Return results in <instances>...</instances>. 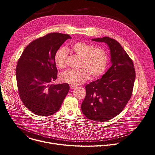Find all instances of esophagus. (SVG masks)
Returning a JSON list of instances; mask_svg holds the SVG:
<instances>
[{"mask_svg":"<svg viewBox=\"0 0 155 155\" xmlns=\"http://www.w3.org/2000/svg\"><path fill=\"white\" fill-rule=\"evenodd\" d=\"M70 88L71 89H75L77 88V86H75V85H70Z\"/></svg>","mask_w":155,"mask_h":155,"instance_id":"1","label":"esophagus"}]
</instances>
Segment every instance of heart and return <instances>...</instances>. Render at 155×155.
Segmentation results:
<instances>
[{
    "label": "heart",
    "instance_id": "heart-1",
    "mask_svg": "<svg viewBox=\"0 0 155 155\" xmlns=\"http://www.w3.org/2000/svg\"><path fill=\"white\" fill-rule=\"evenodd\" d=\"M71 51L81 58V67L79 70L68 69L60 75L62 81L80 85L90 78V74L93 77L102 75L107 67V57L104 50L100 48H93V46L83 42H78L71 46ZM67 51L61 48L55 55V62L60 68H64L66 64Z\"/></svg>",
    "mask_w": 155,
    "mask_h": 155
}]
</instances>
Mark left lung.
Masks as SVG:
<instances>
[{"label":"left lung","mask_w":155,"mask_h":155,"mask_svg":"<svg viewBox=\"0 0 155 155\" xmlns=\"http://www.w3.org/2000/svg\"><path fill=\"white\" fill-rule=\"evenodd\" d=\"M91 40L107 45L111 66L101 78L86 85V96L81 107L87 118L103 122L120 114L129 101L135 72L132 61L117 41L109 37Z\"/></svg>","instance_id":"obj_1"}]
</instances>
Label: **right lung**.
<instances>
[{"mask_svg": "<svg viewBox=\"0 0 155 155\" xmlns=\"http://www.w3.org/2000/svg\"><path fill=\"white\" fill-rule=\"evenodd\" d=\"M68 35L49 33L27 46L16 68L18 93L24 105L33 113L54 114L60 109L69 91L67 83L52 85L57 78L55 55Z\"/></svg>", "mask_w": 155, "mask_h": 155, "instance_id": "right-lung-1", "label": "right lung"}]
</instances>
